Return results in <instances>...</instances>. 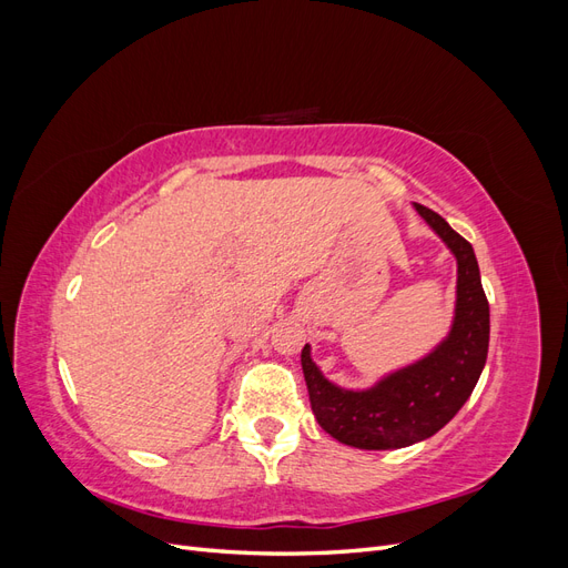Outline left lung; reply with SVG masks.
Returning <instances> with one entry per match:
<instances>
[{"label": "left lung", "instance_id": "left-lung-1", "mask_svg": "<svg viewBox=\"0 0 568 568\" xmlns=\"http://www.w3.org/2000/svg\"><path fill=\"white\" fill-rule=\"evenodd\" d=\"M415 209L457 257L450 334L419 363L384 376L365 390H348L324 379L307 343L301 353L317 424L338 443L359 450L407 448L440 432L469 400L488 357L490 311L474 248L438 213L419 203Z\"/></svg>", "mask_w": 568, "mask_h": 568}]
</instances>
